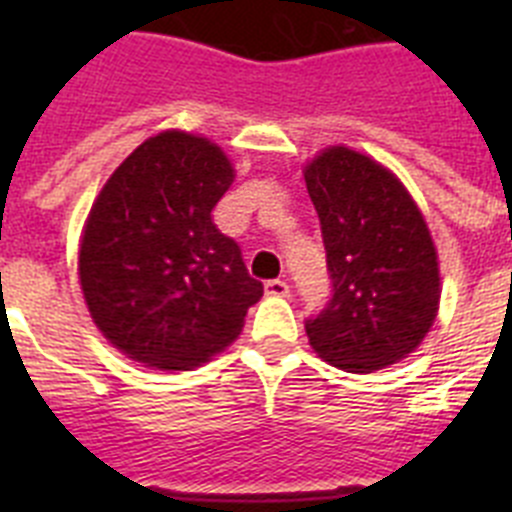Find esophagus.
Masks as SVG:
<instances>
[{"label": "esophagus", "instance_id": "esophagus-1", "mask_svg": "<svg viewBox=\"0 0 512 512\" xmlns=\"http://www.w3.org/2000/svg\"><path fill=\"white\" fill-rule=\"evenodd\" d=\"M264 289L269 297H287L289 295V284L284 282V279H269V282L264 284Z\"/></svg>", "mask_w": 512, "mask_h": 512}]
</instances>
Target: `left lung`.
I'll use <instances>...</instances> for the list:
<instances>
[{
    "label": "left lung",
    "instance_id": "obj_1",
    "mask_svg": "<svg viewBox=\"0 0 512 512\" xmlns=\"http://www.w3.org/2000/svg\"><path fill=\"white\" fill-rule=\"evenodd\" d=\"M333 297L305 320L310 346L343 372L369 374L413 354L441 300L438 256L408 189L374 158L325 148L305 166Z\"/></svg>",
    "mask_w": 512,
    "mask_h": 512
}]
</instances>
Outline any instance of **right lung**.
<instances>
[{"mask_svg": "<svg viewBox=\"0 0 512 512\" xmlns=\"http://www.w3.org/2000/svg\"><path fill=\"white\" fill-rule=\"evenodd\" d=\"M235 171L215 143L166 130L107 179L84 225L81 292L102 336L164 372H187L241 336L264 284L212 223Z\"/></svg>", "mask_w": 512, "mask_h": 512, "instance_id": "right-lung-1", "label": "right lung"}]
</instances>
